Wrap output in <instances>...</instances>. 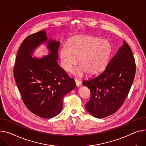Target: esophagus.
<instances>
[{
    "label": "esophagus",
    "mask_w": 146,
    "mask_h": 146,
    "mask_svg": "<svg viewBox=\"0 0 146 146\" xmlns=\"http://www.w3.org/2000/svg\"><path fill=\"white\" fill-rule=\"evenodd\" d=\"M75 83L76 86L78 87H79L80 86L81 84V81H80L78 80H75Z\"/></svg>",
    "instance_id": "34e87169"
}]
</instances>
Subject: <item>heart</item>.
Masks as SVG:
<instances>
[{
  "label": "heart",
  "instance_id": "heart-1",
  "mask_svg": "<svg viewBox=\"0 0 146 146\" xmlns=\"http://www.w3.org/2000/svg\"><path fill=\"white\" fill-rule=\"evenodd\" d=\"M111 53V43L92 36H83L72 39L70 45L64 44L60 50V56L64 69L72 71L79 59V66L75 75L82 76L87 72L96 75L100 72L108 64Z\"/></svg>",
  "mask_w": 146,
  "mask_h": 146
}]
</instances>
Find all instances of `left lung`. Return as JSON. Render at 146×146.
I'll return each instance as SVG.
<instances>
[{"label":"left lung","instance_id":"left-lung-1","mask_svg":"<svg viewBox=\"0 0 146 146\" xmlns=\"http://www.w3.org/2000/svg\"><path fill=\"white\" fill-rule=\"evenodd\" d=\"M135 73L132 51L124 40L105 70L82 84L91 91L85 108L92 116L101 118L115 113L128 96Z\"/></svg>","mask_w":146,"mask_h":146}]
</instances>
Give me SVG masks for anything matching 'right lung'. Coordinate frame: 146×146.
Returning <instances> with one entry per match:
<instances>
[{
	"label": "right lung",
	"mask_w": 146,
	"mask_h": 146,
	"mask_svg": "<svg viewBox=\"0 0 146 146\" xmlns=\"http://www.w3.org/2000/svg\"><path fill=\"white\" fill-rule=\"evenodd\" d=\"M44 43L50 54L32 57L34 50ZM59 45L42 31L26 38L17 54L13 68L16 85L26 107L41 118H50L61 113L64 96L76 87L74 80L58 64Z\"/></svg>",
	"instance_id": "add662e5"
}]
</instances>
